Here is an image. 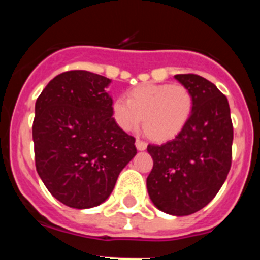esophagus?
<instances>
[{"label": "esophagus", "mask_w": 260, "mask_h": 260, "mask_svg": "<svg viewBox=\"0 0 260 260\" xmlns=\"http://www.w3.org/2000/svg\"><path fill=\"white\" fill-rule=\"evenodd\" d=\"M135 146H137V148L139 151H143L147 148V143L146 142L141 141V139H137V141H135Z\"/></svg>", "instance_id": "34e87169"}]
</instances>
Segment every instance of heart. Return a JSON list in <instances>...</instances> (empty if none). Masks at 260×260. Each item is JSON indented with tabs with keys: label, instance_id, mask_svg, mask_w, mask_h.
I'll use <instances>...</instances> for the list:
<instances>
[{
	"label": "heart",
	"instance_id": "heart-1",
	"mask_svg": "<svg viewBox=\"0 0 260 260\" xmlns=\"http://www.w3.org/2000/svg\"><path fill=\"white\" fill-rule=\"evenodd\" d=\"M194 110V96L181 83H148L135 87L112 104V117L119 128L132 132L143 118L146 134L168 141L182 132Z\"/></svg>",
	"mask_w": 260,
	"mask_h": 260
}]
</instances>
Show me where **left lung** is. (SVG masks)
Listing matches in <instances>:
<instances>
[{
  "label": "left lung",
  "mask_w": 260,
  "mask_h": 260,
  "mask_svg": "<svg viewBox=\"0 0 260 260\" xmlns=\"http://www.w3.org/2000/svg\"><path fill=\"white\" fill-rule=\"evenodd\" d=\"M174 78L192 92L194 110L174 139L147 147L153 158L147 190L160 211L186 216L206 207L226 180L233 125L228 99L215 84L197 74Z\"/></svg>",
  "instance_id": "left-lung-1"
}]
</instances>
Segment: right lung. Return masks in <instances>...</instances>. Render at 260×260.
Masks as SVG:
<instances>
[{"mask_svg": "<svg viewBox=\"0 0 260 260\" xmlns=\"http://www.w3.org/2000/svg\"><path fill=\"white\" fill-rule=\"evenodd\" d=\"M112 82L86 70L53 78L36 100L32 138L36 171L50 194L69 207L102 204L137 155L135 138L112 117Z\"/></svg>", "mask_w": 260, "mask_h": 260, "instance_id": "add662e5", "label": "right lung"}]
</instances>
